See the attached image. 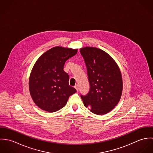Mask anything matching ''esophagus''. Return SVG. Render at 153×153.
Instances as JSON below:
<instances>
[{
  "label": "esophagus",
  "mask_w": 153,
  "mask_h": 153,
  "mask_svg": "<svg viewBox=\"0 0 153 153\" xmlns=\"http://www.w3.org/2000/svg\"><path fill=\"white\" fill-rule=\"evenodd\" d=\"M74 88L76 89V91H78V90H79V86H78V85H77V84H76V85H75Z\"/></svg>",
  "instance_id": "1"
}]
</instances>
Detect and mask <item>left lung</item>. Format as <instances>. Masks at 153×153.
I'll return each mask as SVG.
<instances>
[{"instance_id": "left-lung-1", "label": "left lung", "mask_w": 153, "mask_h": 153, "mask_svg": "<svg viewBox=\"0 0 153 153\" xmlns=\"http://www.w3.org/2000/svg\"><path fill=\"white\" fill-rule=\"evenodd\" d=\"M87 70L89 91L81 95L84 105L97 115L107 114L118 103L123 80L118 66L104 51L93 47L80 49Z\"/></svg>"}]
</instances>
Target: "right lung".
<instances>
[{"mask_svg": "<svg viewBox=\"0 0 153 153\" xmlns=\"http://www.w3.org/2000/svg\"><path fill=\"white\" fill-rule=\"evenodd\" d=\"M77 53V49L54 47L37 60L31 72L29 87L36 105L48 112L65 107L76 90L69 85V75L64 71L66 61Z\"/></svg>", "mask_w": 153, "mask_h": 153, "instance_id": "obj_1", "label": "right lung"}]
</instances>
